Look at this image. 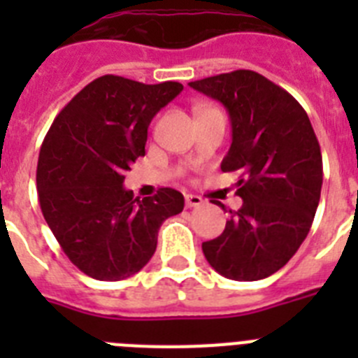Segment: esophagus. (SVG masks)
Segmentation results:
<instances>
[{
  "mask_svg": "<svg viewBox=\"0 0 358 358\" xmlns=\"http://www.w3.org/2000/svg\"><path fill=\"white\" fill-rule=\"evenodd\" d=\"M185 199H186V206L188 208H197V206H201V204H204L202 197H199V195L188 194Z\"/></svg>",
  "mask_w": 358,
  "mask_h": 358,
  "instance_id": "obj_1",
  "label": "esophagus"
}]
</instances>
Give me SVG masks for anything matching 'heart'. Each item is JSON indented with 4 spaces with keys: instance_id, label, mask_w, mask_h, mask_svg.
Listing matches in <instances>:
<instances>
[{
    "instance_id": "b5f03b06",
    "label": "heart",
    "mask_w": 358,
    "mask_h": 358,
    "mask_svg": "<svg viewBox=\"0 0 358 358\" xmlns=\"http://www.w3.org/2000/svg\"><path fill=\"white\" fill-rule=\"evenodd\" d=\"M204 109H211V107H204ZM204 109H201V110H204Z\"/></svg>"
}]
</instances>
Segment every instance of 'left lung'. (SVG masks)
Masks as SVG:
<instances>
[{
    "instance_id": "left-lung-1",
    "label": "left lung",
    "mask_w": 358,
    "mask_h": 358,
    "mask_svg": "<svg viewBox=\"0 0 358 358\" xmlns=\"http://www.w3.org/2000/svg\"><path fill=\"white\" fill-rule=\"evenodd\" d=\"M189 87L229 113L233 141L220 169L240 173L236 195L243 201L229 211L222 235L202 243V252L224 278L264 280L296 255L314 222L322 157L312 123L292 94L251 69Z\"/></svg>"
}]
</instances>
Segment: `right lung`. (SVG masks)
<instances>
[{
	"mask_svg": "<svg viewBox=\"0 0 358 358\" xmlns=\"http://www.w3.org/2000/svg\"><path fill=\"white\" fill-rule=\"evenodd\" d=\"M181 91L179 82L103 75L71 98L44 138L41 211L71 264L94 280L140 273L156 251L161 224L185 208L173 188L143 199L123 188V173L145 156L152 118Z\"/></svg>",
	"mask_w": 358,
	"mask_h": 358,
	"instance_id": "obj_1",
	"label": "right lung"
}]
</instances>
